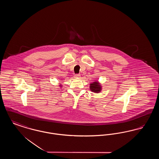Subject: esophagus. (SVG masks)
Listing matches in <instances>:
<instances>
[{"label": "esophagus", "instance_id": "obj_1", "mask_svg": "<svg viewBox=\"0 0 159 159\" xmlns=\"http://www.w3.org/2000/svg\"><path fill=\"white\" fill-rule=\"evenodd\" d=\"M80 75H79V74H76V75H75V76H74V77H75V78H79L80 77Z\"/></svg>", "mask_w": 159, "mask_h": 159}]
</instances>
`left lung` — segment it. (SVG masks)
I'll return each instance as SVG.
<instances>
[{"instance_id": "left-lung-1", "label": "left lung", "mask_w": 159, "mask_h": 159, "mask_svg": "<svg viewBox=\"0 0 159 159\" xmlns=\"http://www.w3.org/2000/svg\"><path fill=\"white\" fill-rule=\"evenodd\" d=\"M90 89L93 92L98 93L101 90V86L98 82L95 81L90 84Z\"/></svg>"}]
</instances>
